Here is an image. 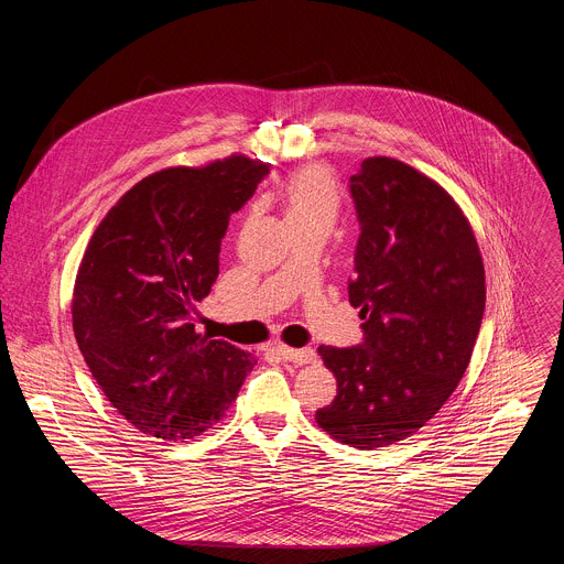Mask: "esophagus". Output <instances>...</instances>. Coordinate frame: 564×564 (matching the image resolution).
Instances as JSON below:
<instances>
[{"label": "esophagus", "mask_w": 564, "mask_h": 564, "mask_svg": "<svg viewBox=\"0 0 564 564\" xmlns=\"http://www.w3.org/2000/svg\"><path fill=\"white\" fill-rule=\"evenodd\" d=\"M274 350H276L285 361H292V364H296V366H305V364L316 361V352H314L312 348H290V346L279 344Z\"/></svg>", "instance_id": "34e87169"}]
</instances>
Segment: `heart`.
<instances>
[{
  "mask_svg": "<svg viewBox=\"0 0 564 564\" xmlns=\"http://www.w3.org/2000/svg\"><path fill=\"white\" fill-rule=\"evenodd\" d=\"M288 225L333 227L339 214V192L324 167H303L290 174L281 189Z\"/></svg>",
  "mask_w": 564,
  "mask_h": 564,
  "instance_id": "b5f03b06",
  "label": "heart"
}]
</instances>
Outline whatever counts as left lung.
<instances>
[{"label": "left lung", "mask_w": 564, "mask_h": 564, "mask_svg": "<svg viewBox=\"0 0 564 564\" xmlns=\"http://www.w3.org/2000/svg\"><path fill=\"white\" fill-rule=\"evenodd\" d=\"M359 220L348 299L364 339L318 346L337 377L316 424L357 448L417 433L457 388L485 316V265L468 220L431 178L392 158L350 176Z\"/></svg>", "instance_id": "8db88e82"}]
</instances>
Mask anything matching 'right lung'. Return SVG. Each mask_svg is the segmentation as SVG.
I'll list each match as a JSON object with an SVG mask.
<instances>
[{"instance_id":"1","label":"right lung","mask_w":564,"mask_h":564,"mask_svg":"<svg viewBox=\"0 0 564 564\" xmlns=\"http://www.w3.org/2000/svg\"><path fill=\"white\" fill-rule=\"evenodd\" d=\"M270 165L246 155L142 178L94 231L73 290V333L91 375L138 431L192 440L236 399L257 359L194 330L229 216Z\"/></svg>"}]
</instances>
